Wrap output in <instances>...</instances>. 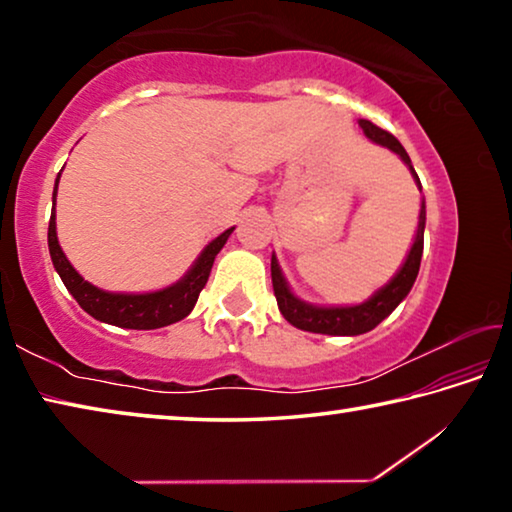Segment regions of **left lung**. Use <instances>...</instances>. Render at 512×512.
<instances>
[{
    "mask_svg": "<svg viewBox=\"0 0 512 512\" xmlns=\"http://www.w3.org/2000/svg\"><path fill=\"white\" fill-rule=\"evenodd\" d=\"M359 126L363 128V133H366L372 142L386 146V149H391L393 153L400 155V158L406 162V167L411 169L415 183L420 185V178L413 169L409 153L404 151V146L397 142L395 135L384 131V128L375 126L368 119H361ZM424 219H427V212H424V203H422L418 235H415L411 253H409V257H406V262L400 268V273H397L384 289H379L368 302H363V305H357V307H314V305H307V302L298 300L289 291L287 280L282 277L280 266H277V259L273 255L271 257L273 291H275L277 307H280L282 316L287 318L293 327L305 329V332H314V334L357 336V334H366V332H370V329H375L381 320L391 314V311L406 298V293H409L413 287L415 277H418L422 248H424Z\"/></svg>",
    "mask_w": 512,
    "mask_h": 512,
    "instance_id": "1",
    "label": "left lung"
}]
</instances>
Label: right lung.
Returning <instances> with one entry per match:
<instances>
[{"label":"right lung","instance_id":"1","mask_svg":"<svg viewBox=\"0 0 512 512\" xmlns=\"http://www.w3.org/2000/svg\"><path fill=\"white\" fill-rule=\"evenodd\" d=\"M60 173L56 178L54 187V203H56V189H58ZM232 230H225L223 235L216 237L210 246H207L201 257L196 259L183 280L173 284L169 289L155 291V293H140V296H133V293H108L97 287H92L90 282H85L83 277L74 271V266L67 262L63 250H60L58 237H56V216L51 214L49 219V253L54 268L60 275V280L67 287L79 302L81 309L88 311L92 318L101 320V323H110L117 327L126 329H158L164 325L178 323L183 320L189 311L194 309L198 296H201L203 287L207 284V277H210L214 257L219 255L225 241L232 235Z\"/></svg>","mask_w":512,"mask_h":512}]
</instances>
